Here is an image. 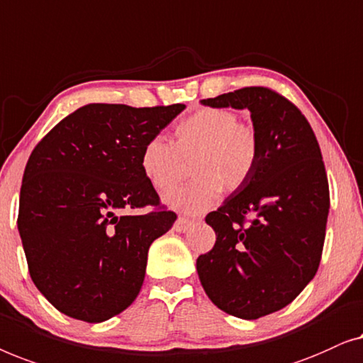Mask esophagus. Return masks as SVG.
Here are the masks:
<instances>
[{
  "label": "esophagus",
  "mask_w": 363,
  "mask_h": 363,
  "mask_svg": "<svg viewBox=\"0 0 363 363\" xmlns=\"http://www.w3.org/2000/svg\"><path fill=\"white\" fill-rule=\"evenodd\" d=\"M192 220H189V218H186V217H177V220L174 222V230L176 232H179V233H184V232H187L189 228L192 227Z\"/></svg>",
  "instance_id": "esophagus-1"
}]
</instances>
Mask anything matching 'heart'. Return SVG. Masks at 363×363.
I'll use <instances>...</instances> for the list:
<instances>
[{"instance_id": "heart-1", "label": "heart", "mask_w": 363, "mask_h": 363, "mask_svg": "<svg viewBox=\"0 0 363 363\" xmlns=\"http://www.w3.org/2000/svg\"><path fill=\"white\" fill-rule=\"evenodd\" d=\"M259 157V143L250 125L238 123L230 110H199L176 128V143L152 136L141 150L140 164L156 191H167L187 174V186L172 189L162 197L167 207L197 216L216 206L223 189L235 192L252 177Z\"/></svg>"}]
</instances>
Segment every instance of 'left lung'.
I'll list each match as a JSON object with an SVG mask.
<instances>
[{
  "instance_id": "obj_1",
  "label": "left lung",
  "mask_w": 363,
  "mask_h": 363,
  "mask_svg": "<svg viewBox=\"0 0 363 363\" xmlns=\"http://www.w3.org/2000/svg\"><path fill=\"white\" fill-rule=\"evenodd\" d=\"M201 104L247 108L259 157L248 182L206 217L217 240L197 274L218 309L258 319L288 306L319 268L329 216L323 155L304 115L277 91L247 86Z\"/></svg>"
}]
</instances>
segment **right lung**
<instances>
[{"instance_id": "1", "label": "right lung", "mask_w": 363, "mask_h": 363, "mask_svg": "<svg viewBox=\"0 0 363 363\" xmlns=\"http://www.w3.org/2000/svg\"><path fill=\"white\" fill-rule=\"evenodd\" d=\"M184 108L85 105L30 152L18 230L35 288L62 314L104 323L136 299L147 250L176 213L123 211L160 206L141 171V150Z\"/></svg>"}]
</instances>
